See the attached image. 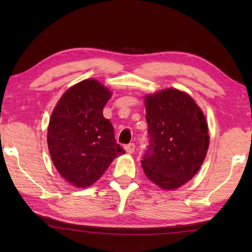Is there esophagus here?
<instances>
[{
  "mask_svg": "<svg viewBox=\"0 0 252 252\" xmlns=\"http://www.w3.org/2000/svg\"><path fill=\"white\" fill-rule=\"evenodd\" d=\"M125 149H126V152L127 153V154H133L134 153V149H135V145L133 143H131V144H129V145H126V147H125Z\"/></svg>",
  "mask_w": 252,
  "mask_h": 252,
  "instance_id": "1",
  "label": "esophagus"
}]
</instances>
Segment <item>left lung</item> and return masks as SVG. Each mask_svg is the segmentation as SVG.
<instances>
[{
    "label": "left lung",
    "instance_id": "1",
    "mask_svg": "<svg viewBox=\"0 0 252 252\" xmlns=\"http://www.w3.org/2000/svg\"><path fill=\"white\" fill-rule=\"evenodd\" d=\"M148 151L144 173L163 190H173L194 178L210 143L206 117L189 94L164 89L144 96Z\"/></svg>",
    "mask_w": 252,
    "mask_h": 252
}]
</instances>
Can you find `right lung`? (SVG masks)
Returning <instances> with one entry per match:
<instances>
[{
    "label": "right lung",
    "instance_id": "add662e5",
    "mask_svg": "<svg viewBox=\"0 0 252 252\" xmlns=\"http://www.w3.org/2000/svg\"><path fill=\"white\" fill-rule=\"evenodd\" d=\"M112 92L95 79L82 80L62 95L47 126V147L57 172L85 189L98 181L112 160L126 154L103 116Z\"/></svg>",
    "mask_w": 252,
    "mask_h": 252
}]
</instances>
